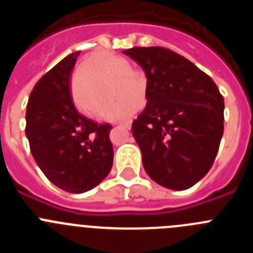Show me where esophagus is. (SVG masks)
<instances>
[{"label": "esophagus", "mask_w": 253, "mask_h": 253, "mask_svg": "<svg viewBox=\"0 0 253 253\" xmlns=\"http://www.w3.org/2000/svg\"><path fill=\"white\" fill-rule=\"evenodd\" d=\"M122 126H124L125 129H130L131 128V122H125V123H120Z\"/></svg>", "instance_id": "34e87169"}]
</instances>
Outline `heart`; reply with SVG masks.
I'll list each match as a JSON object with an SVG mask.
<instances>
[{
  "instance_id": "obj_1",
  "label": "heart",
  "mask_w": 253,
  "mask_h": 253,
  "mask_svg": "<svg viewBox=\"0 0 253 253\" xmlns=\"http://www.w3.org/2000/svg\"><path fill=\"white\" fill-rule=\"evenodd\" d=\"M129 64L110 53L97 51L84 60L72 84L76 105L87 114H93L100 106L113 99L110 86H115L119 101L104 107L100 116L111 122L130 118L142 105L146 81L138 73L128 72Z\"/></svg>"
}]
</instances>
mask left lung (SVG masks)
Wrapping results in <instances>:
<instances>
[{
	"mask_svg": "<svg viewBox=\"0 0 253 253\" xmlns=\"http://www.w3.org/2000/svg\"><path fill=\"white\" fill-rule=\"evenodd\" d=\"M124 54L147 77L146 109L131 126L147 175L171 190L194 186L218 153L223 96L209 76L169 49L130 48Z\"/></svg>",
	"mask_w": 253,
	"mask_h": 253,
	"instance_id": "left-lung-1",
	"label": "left lung"
}]
</instances>
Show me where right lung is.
Returning <instances> with one entry per match:
<instances>
[{
    "label": "right lung",
    "mask_w": 253,
    "mask_h": 253,
    "mask_svg": "<svg viewBox=\"0 0 253 253\" xmlns=\"http://www.w3.org/2000/svg\"><path fill=\"white\" fill-rule=\"evenodd\" d=\"M80 51L67 55L40 78L26 106V138L51 184L72 194L93 189L109 175L111 125L96 124L76 110L71 77Z\"/></svg>",
    "instance_id": "right-lung-1"
}]
</instances>
